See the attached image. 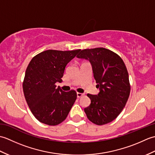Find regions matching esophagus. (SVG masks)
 I'll use <instances>...</instances> for the list:
<instances>
[{"mask_svg":"<svg viewBox=\"0 0 155 155\" xmlns=\"http://www.w3.org/2000/svg\"><path fill=\"white\" fill-rule=\"evenodd\" d=\"M77 98H80L81 97H83L84 94L83 93H77Z\"/></svg>","mask_w":155,"mask_h":155,"instance_id":"1","label":"esophagus"}]
</instances>
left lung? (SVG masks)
I'll use <instances>...</instances> for the list:
<instances>
[{"instance_id": "obj_1", "label": "left lung", "mask_w": 155, "mask_h": 155, "mask_svg": "<svg viewBox=\"0 0 155 155\" xmlns=\"http://www.w3.org/2000/svg\"><path fill=\"white\" fill-rule=\"evenodd\" d=\"M77 57L89 61L99 93L87 94L91 104L84 108L88 120L103 125L113 121L123 110L130 86L126 66L119 56L104 48L82 50Z\"/></svg>"}]
</instances>
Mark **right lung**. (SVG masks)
Returning a JSON list of instances; mask_svg holds the SVG:
<instances>
[{
    "label": "right lung",
    "mask_w": 155,
    "mask_h": 155,
    "mask_svg": "<svg viewBox=\"0 0 155 155\" xmlns=\"http://www.w3.org/2000/svg\"><path fill=\"white\" fill-rule=\"evenodd\" d=\"M81 49L47 50L37 54L29 62L22 83L26 101L41 123L55 126L64 121L77 99V93L56 87L61 82L66 66Z\"/></svg>",
    "instance_id": "add662e5"
}]
</instances>
